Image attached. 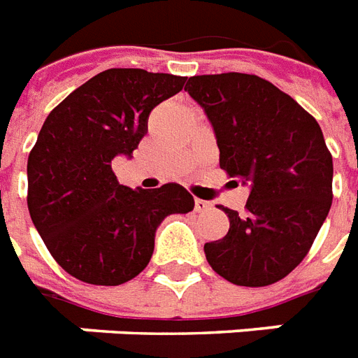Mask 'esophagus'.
<instances>
[{
	"label": "esophagus",
	"mask_w": 358,
	"mask_h": 358,
	"mask_svg": "<svg viewBox=\"0 0 358 358\" xmlns=\"http://www.w3.org/2000/svg\"><path fill=\"white\" fill-rule=\"evenodd\" d=\"M212 204L208 201H203V199H195V212H204V210H208Z\"/></svg>",
	"instance_id": "obj_1"
}]
</instances>
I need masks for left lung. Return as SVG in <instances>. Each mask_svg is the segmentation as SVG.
<instances>
[{
  "label": "left lung",
  "instance_id": "obj_1",
  "mask_svg": "<svg viewBox=\"0 0 358 358\" xmlns=\"http://www.w3.org/2000/svg\"><path fill=\"white\" fill-rule=\"evenodd\" d=\"M185 92L206 114L220 167L250 185L245 215L222 210L229 231L204 244L210 266L244 287L276 283L299 266L332 204V155L313 116L255 75L189 76Z\"/></svg>",
  "mask_w": 358,
  "mask_h": 358
}]
</instances>
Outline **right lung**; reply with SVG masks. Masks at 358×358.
<instances>
[{"label": "right lung", "mask_w": 358, "mask_h": 358, "mask_svg": "<svg viewBox=\"0 0 358 358\" xmlns=\"http://www.w3.org/2000/svg\"><path fill=\"white\" fill-rule=\"evenodd\" d=\"M185 76L108 69L90 78L45 120L27 157V208L52 257L71 276L120 285L152 259L155 231L195 206L178 184L131 189L113 173L148 133L150 113L182 92Z\"/></svg>", "instance_id": "add662e5"}]
</instances>
